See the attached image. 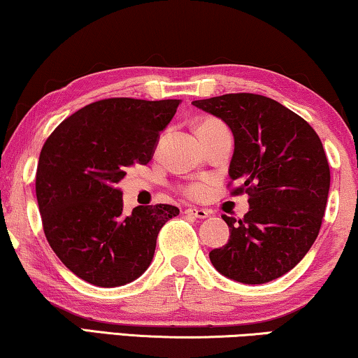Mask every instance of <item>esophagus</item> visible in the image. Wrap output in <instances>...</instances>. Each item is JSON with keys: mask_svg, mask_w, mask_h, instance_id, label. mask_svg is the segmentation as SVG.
Masks as SVG:
<instances>
[{"mask_svg": "<svg viewBox=\"0 0 358 358\" xmlns=\"http://www.w3.org/2000/svg\"><path fill=\"white\" fill-rule=\"evenodd\" d=\"M185 215L192 216V217H199V220H205V217H208L210 213L206 210H201V208H194V206H190V208L185 210Z\"/></svg>", "mask_w": 358, "mask_h": 358, "instance_id": "esophagus-1", "label": "esophagus"}]
</instances>
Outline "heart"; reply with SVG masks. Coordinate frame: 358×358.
<instances>
[{"mask_svg": "<svg viewBox=\"0 0 358 358\" xmlns=\"http://www.w3.org/2000/svg\"><path fill=\"white\" fill-rule=\"evenodd\" d=\"M215 124H221V122H217V121H206V122L201 124L200 127L215 126ZM185 194H187L190 199H201V196L206 194V185L205 184H190V185H187V187H185Z\"/></svg>", "mask_w": 358, "mask_h": 358, "instance_id": "heart-1", "label": "heart"}]
</instances>
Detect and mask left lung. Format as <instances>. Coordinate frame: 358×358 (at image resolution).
Returning <instances> with one entry per match:
<instances>
[{
    "label": "left lung",
    "mask_w": 358,
    "mask_h": 358,
    "mask_svg": "<svg viewBox=\"0 0 358 358\" xmlns=\"http://www.w3.org/2000/svg\"><path fill=\"white\" fill-rule=\"evenodd\" d=\"M220 117L234 136L229 178L247 194L242 220L222 215L226 245L210 260L222 276L265 284L297 265L318 237L329 192V164L318 134L281 103L255 93L192 101Z\"/></svg>",
    "instance_id": "8db88e82"
}]
</instances>
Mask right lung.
I'll list each match as a JSON object with an SVG mask.
<instances>
[{
    "label": "right lung",
    "mask_w": 358,
    "mask_h": 358,
    "mask_svg": "<svg viewBox=\"0 0 358 358\" xmlns=\"http://www.w3.org/2000/svg\"><path fill=\"white\" fill-rule=\"evenodd\" d=\"M180 100L108 98L64 119L40 152L35 192L50 247L76 276L100 287L132 282L153 260L173 205L122 211L116 187L153 157Z\"/></svg>",
    "instance_id": "obj_1"
}]
</instances>
